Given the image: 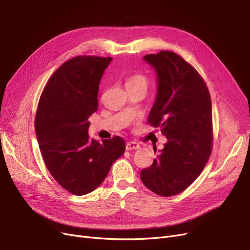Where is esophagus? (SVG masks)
<instances>
[{
	"instance_id": "esophagus-1",
	"label": "esophagus",
	"mask_w": 250,
	"mask_h": 250,
	"mask_svg": "<svg viewBox=\"0 0 250 250\" xmlns=\"http://www.w3.org/2000/svg\"><path fill=\"white\" fill-rule=\"evenodd\" d=\"M140 148V145L136 142H127L125 145V149L127 151H132V150H137Z\"/></svg>"
}]
</instances>
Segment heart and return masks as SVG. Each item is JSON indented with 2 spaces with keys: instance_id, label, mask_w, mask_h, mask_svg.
Here are the masks:
<instances>
[{
  "instance_id": "obj_1",
  "label": "heart",
  "mask_w": 250,
  "mask_h": 250,
  "mask_svg": "<svg viewBox=\"0 0 250 250\" xmlns=\"http://www.w3.org/2000/svg\"><path fill=\"white\" fill-rule=\"evenodd\" d=\"M131 83H141V84H144L147 85V81L146 79L143 77V75L141 74H135L133 77L129 78L125 83L126 84H131Z\"/></svg>"
}]
</instances>
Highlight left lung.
I'll list each match as a JSON object with an SVG mask.
<instances>
[{
  "instance_id": "8db88e82",
  "label": "left lung",
  "mask_w": 250,
  "mask_h": 250,
  "mask_svg": "<svg viewBox=\"0 0 250 250\" xmlns=\"http://www.w3.org/2000/svg\"><path fill=\"white\" fill-rule=\"evenodd\" d=\"M143 60L154 69L157 83L148 123L160 128L167 143L152 166L141 171V180L155 194L173 196L197 179L209 158L210 95L200 74L176 53L161 51Z\"/></svg>"
}]
</instances>
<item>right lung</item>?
I'll list each match as a JSON object with an SVG mask.
<instances>
[{
	"instance_id": "right-lung-1",
	"label": "right lung",
	"mask_w": 250,
	"mask_h": 250,
	"mask_svg": "<svg viewBox=\"0 0 250 250\" xmlns=\"http://www.w3.org/2000/svg\"><path fill=\"white\" fill-rule=\"evenodd\" d=\"M111 57L79 56L52 74L40 98L36 135L52 177L70 193L98 188L125 150L121 137L91 139L89 117L98 109V91Z\"/></svg>"
}]
</instances>
